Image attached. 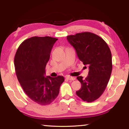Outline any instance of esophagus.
<instances>
[{
	"label": "esophagus",
	"instance_id": "esophagus-1",
	"mask_svg": "<svg viewBox=\"0 0 129 129\" xmlns=\"http://www.w3.org/2000/svg\"><path fill=\"white\" fill-rule=\"evenodd\" d=\"M66 79L70 80V81H73L76 80V78L75 77H71V76H67Z\"/></svg>",
	"mask_w": 129,
	"mask_h": 129
}]
</instances>
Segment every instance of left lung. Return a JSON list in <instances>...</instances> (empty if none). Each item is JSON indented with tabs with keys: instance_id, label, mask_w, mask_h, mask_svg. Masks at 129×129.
I'll return each instance as SVG.
<instances>
[{
	"instance_id": "1",
	"label": "left lung",
	"mask_w": 129,
	"mask_h": 129,
	"mask_svg": "<svg viewBox=\"0 0 129 129\" xmlns=\"http://www.w3.org/2000/svg\"><path fill=\"white\" fill-rule=\"evenodd\" d=\"M76 50L80 61L89 67V74L84 79L78 76L81 88L76 94L83 101L91 102L105 90L112 71V53L108 44L97 35L85 32L67 37Z\"/></svg>"
}]
</instances>
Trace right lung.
I'll return each mask as SVG.
<instances>
[{
  "label": "right lung",
  "instance_id": "right-lung-1",
  "mask_svg": "<svg viewBox=\"0 0 129 129\" xmlns=\"http://www.w3.org/2000/svg\"><path fill=\"white\" fill-rule=\"evenodd\" d=\"M57 40L49 36L32 37L21 44L15 56V72L21 88L30 100L41 105L56 99L64 81L63 76H45L50 53Z\"/></svg>",
  "mask_w": 129,
  "mask_h": 129
}]
</instances>
